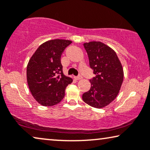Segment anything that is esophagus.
I'll use <instances>...</instances> for the list:
<instances>
[{"mask_svg": "<svg viewBox=\"0 0 150 150\" xmlns=\"http://www.w3.org/2000/svg\"><path fill=\"white\" fill-rule=\"evenodd\" d=\"M74 79L76 80H81L83 79V77H82V76L79 75V76H74Z\"/></svg>", "mask_w": 150, "mask_h": 150, "instance_id": "1", "label": "esophagus"}]
</instances>
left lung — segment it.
Here are the masks:
<instances>
[{
  "label": "left lung",
  "instance_id": "8db88e82",
  "mask_svg": "<svg viewBox=\"0 0 150 150\" xmlns=\"http://www.w3.org/2000/svg\"><path fill=\"white\" fill-rule=\"evenodd\" d=\"M83 46L96 76L89 81L91 89L83 94V100L92 107L104 108L115 99L122 87V63L116 52L104 43L90 42Z\"/></svg>",
  "mask_w": 150,
  "mask_h": 150
}]
</instances>
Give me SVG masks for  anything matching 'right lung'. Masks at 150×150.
Returning <instances> with one entry per match:
<instances>
[{"label":"right lung","instance_id":"right-lung-1","mask_svg":"<svg viewBox=\"0 0 150 150\" xmlns=\"http://www.w3.org/2000/svg\"><path fill=\"white\" fill-rule=\"evenodd\" d=\"M70 40H52L37 49L28 61L26 79L30 93L37 102L44 106L59 103L65 96V88L72 79L63 74L61 54Z\"/></svg>","mask_w":150,"mask_h":150}]
</instances>
